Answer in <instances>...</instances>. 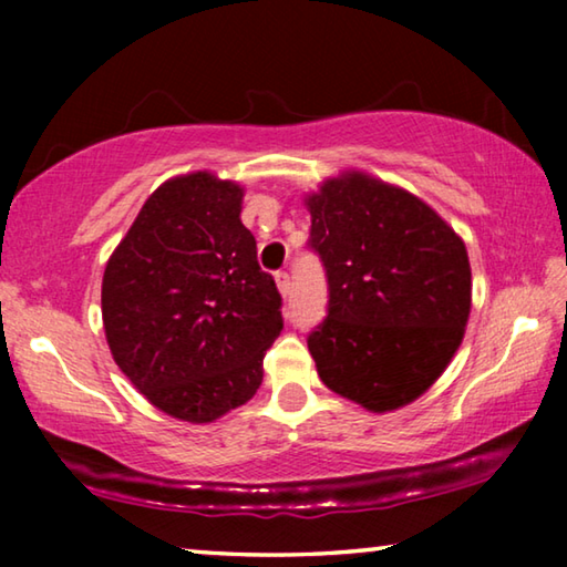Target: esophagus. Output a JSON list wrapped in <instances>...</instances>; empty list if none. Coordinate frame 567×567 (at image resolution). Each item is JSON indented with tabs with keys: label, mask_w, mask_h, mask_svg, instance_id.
Wrapping results in <instances>:
<instances>
[{
	"label": "esophagus",
	"mask_w": 567,
	"mask_h": 567,
	"mask_svg": "<svg viewBox=\"0 0 567 567\" xmlns=\"http://www.w3.org/2000/svg\"><path fill=\"white\" fill-rule=\"evenodd\" d=\"M275 285H277V290H280V295L285 297L287 292H290V275H287L285 270L275 272Z\"/></svg>",
	"instance_id": "1"
}]
</instances>
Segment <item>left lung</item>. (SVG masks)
Segmentation results:
<instances>
[{"label": "left lung", "mask_w": 567, "mask_h": 567, "mask_svg": "<svg viewBox=\"0 0 567 567\" xmlns=\"http://www.w3.org/2000/svg\"><path fill=\"white\" fill-rule=\"evenodd\" d=\"M328 320L307 348L320 380L368 412H392L435 385L465 338L473 272L463 237L425 199L362 169L307 192Z\"/></svg>", "instance_id": "1"}]
</instances>
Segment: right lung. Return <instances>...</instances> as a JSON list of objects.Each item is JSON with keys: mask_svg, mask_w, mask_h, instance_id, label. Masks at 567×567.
I'll list each match as a JSON object with an SVG mask.
<instances>
[{"mask_svg": "<svg viewBox=\"0 0 567 567\" xmlns=\"http://www.w3.org/2000/svg\"><path fill=\"white\" fill-rule=\"evenodd\" d=\"M245 187L195 169L162 182L102 277V324L127 380L165 415L207 425L252 400L282 330L280 292L239 219Z\"/></svg>", "mask_w": 567, "mask_h": 567, "instance_id": "right-lung-1", "label": "right lung"}]
</instances>
